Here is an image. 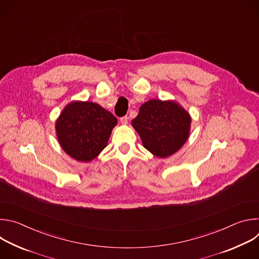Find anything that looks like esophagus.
I'll use <instances>...</instances> for the list:
<instances>
[{
    "label": "esophagus",
    "instance_id": "34e87169",
    "mask_svg": "<svg viewBox=\"0 0 259 259\" xmlns=\"http://www.w3.org/2000/svg\"><path fill=\"white\" fill-rule=\"evenodd\" d=\"M120 121H121V123H122L123 125H126V124L128 123V117H127V116H124V117L121 118Z\"/></svg>",
    "mask_w": 259,
    "mask_h": 259
}]
</instances>
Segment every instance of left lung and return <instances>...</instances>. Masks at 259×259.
Masks as SVG:
<instances>
[{
    "label": "left lung",
    "instance_id": "obj_1",
    "mask_svg": "<svg viewBox=\"0 0 259 259\" xmlns=\"http://www.w3.org/2000/svg\"><path fill=\"white\" fill-rule=\"evenodd\" d=\"M191 117L174 101L151 99L139 108L132 126L143 146L157 157L166 158L177 152L187 141Z\"/></svg>",
    "mask_w": 259,
    "mask_h": 259
}]
</instances>
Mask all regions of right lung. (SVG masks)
I'll list each match as a JSON object with an SVG mask.
<instances>
[{"label":"right lung","instance_id":"right-lung-1","mask_svg":"<svg viewBox=\"0 0 259 259\" xmlns=\"http://www.w3.org/2000/svg\"><path fill=\"white\" fill-rule=\"evenodd\" d=\"M117 123V118L97 103L70 102L56 122L57 138L68 156L89 162L106 146Z\"/></svg>","mask_w":259,"mask_h":259}]
</instances>
